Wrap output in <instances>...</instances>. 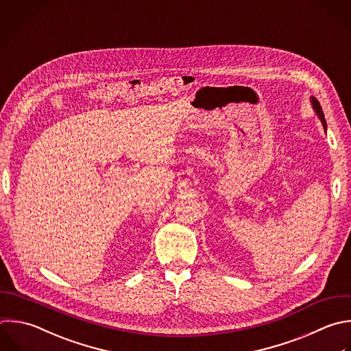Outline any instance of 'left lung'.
I'll return each mask as SVG.
<instances>
[{
  "label": "left lung",
  "instance_id": "left-lung-1",
  "mask_svg": "<svg viewBox=\"0 0 351 351\" xmlns=\"http://www.w3.org/2000/svg\"><path fill=\"white\" fill-rule=\"evenodd\" d=\"M310 103H311V107H313L314 112L317 114L318 119L321 121V123H322V126H324V130H326V122H325V118H324V112H322V110H321V106H319L318 100H317L315 97H310Z\"/></svg>",
  "mask_w": 351,
  "mask_h": 351
}]
</instances>
